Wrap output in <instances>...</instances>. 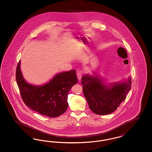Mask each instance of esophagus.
Wrapping results in <instances>:
<instances>
[{
  "label": "esophagus",
  "instance_id": "obj_1",
  "mask_svg": "<svg viewBox=\"0 0 152 152\" xmlns=\"http://www.w3.org/2000/svg\"><path fill=\"white\" fill-rule=\"evenodd\" d=\"M77 77L78 80L80 81V80L81 79V78H82V74H81V72H78V73L77 74Z\"/></svg>",
  "mask_w": 152,
  "mask_h": 152
}]
</instances>
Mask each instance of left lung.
I'll return each instance as SVG.
<instances>
[{"mask_svg":"<svg viewBox=\"0 0 152 152\" xmlns=\"http://www.w3.org/2000/svg\"><path fill=\"white\" fill-rule=\"evenodd\" d=\"M83 92L88 107L97 115H107L118 109L125 100L132 85L131 77L122 81L107 83L95 72L82 78Z\"/></svg>","mask_w":152,"mask_h":152,"instance_id":"obj_1","label":"left lung"}]
</instances>
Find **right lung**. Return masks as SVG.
Listing matches in <instances>:
<instances>
[{
  "label": "right lung",
  "instance_id": "1",
  "mask_svg": "<svg viewBox=\"0 0 152 152\" xmlns=\"http://www.w3.org/2000/svg\"><path fill=\"white\" fill-rule=\"evenodd\" d=\"M16 80L25 104L33 110L50 118H56L67 110L69 90L77 83L75 69L55 75L43 85L28 83L23 77L19 61L16 70Z\"/></svg>",
  "mask_w": 152,
  "mask_h": 152
}]
</instances>
